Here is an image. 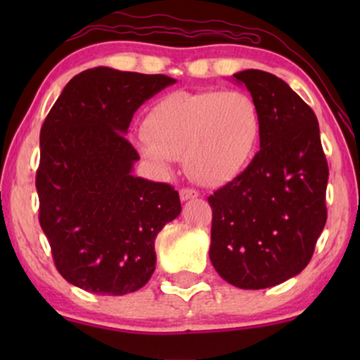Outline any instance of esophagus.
Returning a JSON list of instances; mask_svg holds the SVG:
<instances>
[{"label": "esophagus", "instance_id": "esophagus-1", "mask_svg": "<svg viewBox=\"0 0 360 360\" xmlns=\"http://www.w3.org/2000/svg\"><path fill=\"white\" fill-rule=\"evenodd\" d=\"M196 196H198V191H196L195 188H181L180 190V200L181 201L196 198Z\"/></svg>", "mask_w": 360, "mask_h": 360}]
</instances>
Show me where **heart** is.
Wrapping results in <instances>:
<instances>
[{"instance_id": "heart-1", "label": "heart", "mask_w": 360, "mask_h": 360, "mask_svg": "<svg viewBox=\"0 0 360 360\" xmlns=\"http://www.w3.org/2000/svg\"><path fill=\"white\" fill-rule=\"evenodd\" d=\"M260 137L262 115L249 93L174 91L150 108L139 149L162 169L184 159L195 181L221 186L243 174L257 154Z\"/></svg>"}]
</instances>
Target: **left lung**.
Listing matches in <instances>:
<instances>
[{"label": "left lung", "instance_id": "8db88e82", "mask_svg": "<svg viewBox=\"0 0 360 360\" xmlns=\"http://www.w3.org/2000/svg\"><path fill=\"white\" fill-rule=\"evenodd\" d=\"M262 115L260 150L243 174L208 198L210 259L226 282L260 290L307 267L326 224L328 162L316 115L282 78L234 73Z\"/></svg>", "mask_w": 360, "mask_h": 360}]
</instances>
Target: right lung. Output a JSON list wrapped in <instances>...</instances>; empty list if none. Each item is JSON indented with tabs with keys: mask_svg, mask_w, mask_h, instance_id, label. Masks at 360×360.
<instances>
[{
	"mask_svg": "<svg viewBox=\"0 0 360 360\" xmlns=\"http://www.w3.org/2000/svg\"><path fill=\"white\" fill-rule=\"evenodd\" d=\"M174 83L90 68L67 83L44 121L39 223L58 274L78 288L126 295L154 274L155 238L180 214V196L132 175L139 154L124 134L137 108Z\"/></svg>",
	"mask_w": 360,
	"mask_h": 360,
	"instance_id": "obj_1",
	"label": "right lung"
}]
</instances>
